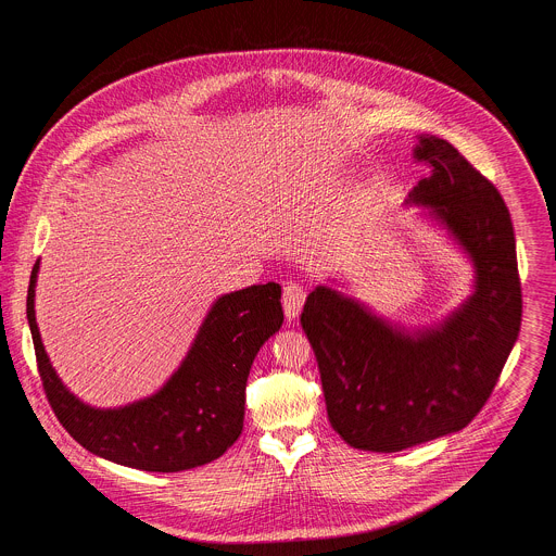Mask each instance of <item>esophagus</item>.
<instances>
[{
    "label": "esophagus",
    "instance_id": "34e87169",
    "mask_svg": "<svg viewBox=\"0 0 556 556\" xmlns=\"http://www.w3.org/2000/svg\"><path fill=\"white\" fill-rule=\"evenodd\" d=\"M281 303H283V312L288 319H296L303 303H305V288L296 281H288L283 286V296H281Z\"/></svg>",
    "mask_w": 556,
    "mask_h": 556
}]
</instances>
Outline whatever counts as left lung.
<instances>
[{"label":"left lung","instance_id":"left-lung-1","mask_svg":"<svg viewBox=\"0 0 556 556\" xmlns=\"http://www.w3.org/2000/svg\"><path fill=\"white\" fill-rule=\"evenodd\" d=\"M429 176L409 202L431 206L475 264V294L438 328L405 334L319 286L301 328L319 363L328 418L354 448L393 453L464 429L482 412L521 328L515 230L495 185L446 140L420 138Z\"/></svg>","mask_w":556,"mask_h":556}]
</instances>
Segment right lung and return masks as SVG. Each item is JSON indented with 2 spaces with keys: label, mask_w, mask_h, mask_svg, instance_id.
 <instances>
[{
  "label": "right lung",
  "mask_w": 556,
  "mask_h": 556,
  "mask_svg": "<svg viewBox=\"0 0 556 556\" xmlns=\"http://www.w3.org/2000/svg\"><path fill=\"white\" fill-rule=\"evenodd\" d=\"M33 268L26 314L46 399L63 429L110 462L178 472L208 464L240 438L247 380L260 348L281 328V286L264 283L224 294L204 319L180 369L151 399L121 409H92L61 384L35 321Z\"/></svg>",
  "instance_id": "obj_1"
}]
</instances>
